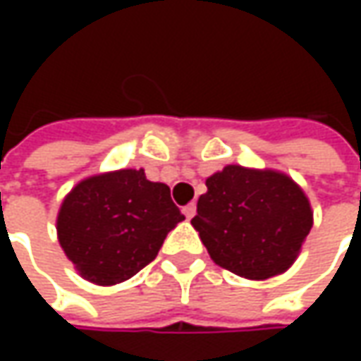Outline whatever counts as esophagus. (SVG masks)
Masks as SVG:
<instances>
[{
	"instance_id": "esophagus-1",
	"label": "esophagus",
	"mask_w": 361,
	"mask_h": 361,
	"mask_svg": "<svg viewBox=\"0 0 361 361\" xmlns=\"http://www.w3.org/2000/svg\"><path fill=\"white\" fill-rule=\"evenodd\" d=\"M183 213H185L187 219H192V216L197 215V204H195V202H190V204H187V207L183 209Z\"/></svg>"
}]
</instances>
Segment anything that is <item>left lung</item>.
<instances>
[{
	"mask_svg": "<svg viewBox=\"0 0 361 361\" xmlns=\"http://www.w3.org/2000/svg\"><path fill=\"white\" fill-rule=\"evenodd\" d=\"M190 225L219 267L263 281L295 263L313 211L303 188L285 173L227 164L207 178Z\"/></svg>",
	"mask_w": 361,
	"mask_h": 361,
	"instance_id": "left-lung-1",
	"label": "left lung"
}]
</instances>
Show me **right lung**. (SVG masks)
Segmentation results:
<instances>
[{
	"label": "right lung",
	"mask_w": 361,
	"mask_h": 361,
	"mask_svg": "<svg viewBox=\"0 0 361 361\" xmlns=\"http://www.w3.org/2000/svg\"><path fill=\"white\" fill-rule=\"evenodd\" d=\"M185 215L164 183L145 169H120L80 180L63 197L56 229L78 275L96 285H116L146 267Z\"/></svg>",
	"instance_id": "add662e5"
}]
</instances>
